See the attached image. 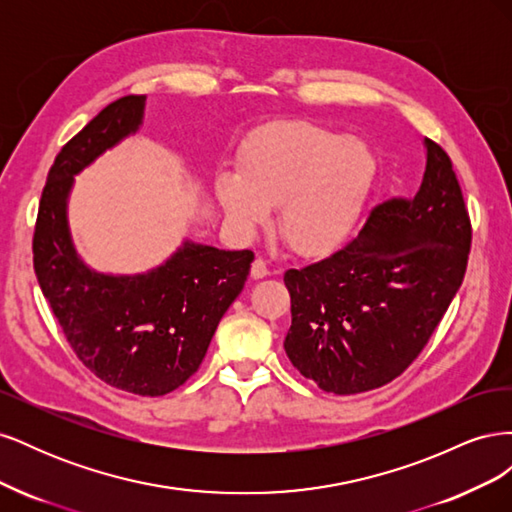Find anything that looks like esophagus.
Listing matches in <instances>:
<instances>
[{
    "label": "esophagus",
    "instance_id": "esophagus-1",
    "mask_svg": "<svg viewBox=\"0 0 512 512\" xmlns=\"http://www.w3.org/2000/svg\"><path fill=\"white\" fill-rule=\"evenodd\" d=\"M250 275L254 277V280H262V277H267V275H269V267H267V262L262 260V258H256V260L252 262Z\"/></svg>",
    "mask_w": 512,
    "mask_h": 512
}]
</instances>
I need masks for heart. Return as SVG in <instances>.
I'll return each instance as SVG.
<instances>
[{
	"label": "heart",
	"instance_id": "obj_1",
	"mask_svg": "<svg viewBox=\"0 0 512 512\" xmlns=\"http://www.w3.org/2000/svg\"><path fill=\"white\" fill-rule=\"evenodd\" d=\"M376 177L369 147L314 121L277 123L241 149L239 173L220 170L215 198L230 226L252 237L271 224L301 256H327L350 237Z\"/></svg>",
	"mask_w": 512,
	"mask_h": 512
}]
</instances>
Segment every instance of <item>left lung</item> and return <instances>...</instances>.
I'll list each match as a JSON object with an SVG mask.
<instances>
[{"label":"left lung","instance_id":"left-lung-1","mask_svg":"<svg viewBox=\"0 0 512 512\" xmlns=\"http://www.w3.org/2000/svg\"><path fill=\"white\" fill-rule=\"evenodd\" d=\"M412 198L378 205L356 239L288 269L290 363L322 391L354 395L404 374L463 282L472 228L446 151L425 138Z\"/></svg>","mask_w":512,"mask_h":512}]
</instances>
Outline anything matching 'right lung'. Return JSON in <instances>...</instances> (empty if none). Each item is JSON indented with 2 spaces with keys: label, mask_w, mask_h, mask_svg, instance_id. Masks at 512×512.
<instances>
[{
  "label": "right lung",
  "mask_w": 512,
  "mask_h": 512,
  "mask_svg": "<svg viewBox=\"0 0 512 512\" xmlns=\"http://www.w3.org/2000/svg\"><path fill=\"white\" fill-rule=\"evenodd\" d=\"M145 96H126L64 145L46 177L34 232V269L76 356L106 384L143 397L175 391L203 363L254 254L185 239L162 265L113 275L85 265L72 241L74 177L138 132Z\"/></svg>",
  "instance_id": "add662e5"
}]
</instances>
